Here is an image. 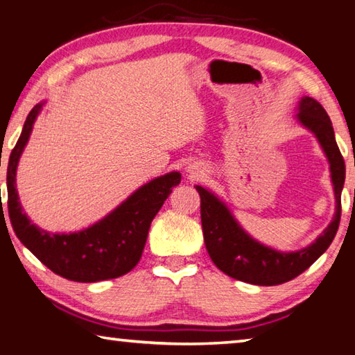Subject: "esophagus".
<instances>
[{
    "label": "esophagus",
    "mask_w": 355,
    "mask_h": 355,
    "mask_svg": "<svg viewBox=\"0 0 355 355\" xmlns=\"http://www.w3.org/2000/svg\"><path fill=\"white\" fill-rule=\"evenodd\" d=\"M188 172H189V173H192V175H194V177H196V175H199V169H196V167H192V166H189V167H188Z\"/></svg>",
    "instance_id": "obj_1"
}]
</instances>
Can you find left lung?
I'll use <instances>...</instances> for the list:
<instances>
[{
  "mask_svg": "<svg viewBox=\"0 0 355 355\" xmlns=\"http://www.w3.org/2000/svg\"><path fill=\"white\" fill-rule=\"evenodd\" d=\"M297 111L299 123L316 136L327 156L335 194L334 219L315 243L296 252L268 248L243 230L225 203L211 191L196 186L200 196L202 230L209 258L222 272L245 284L272 286L297 277L327 250L338 230L346 169L343 156L336 146L332 122L326 110L311 97L300 98Z\"/></svg>",
  "mask_w": 355,
  "mask_h": 355,
  "instance_id": "obj_1",
  "label": "left lung"
}]
</instances>
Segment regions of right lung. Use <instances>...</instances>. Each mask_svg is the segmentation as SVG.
Listing matches in <instances>:
<instances>
[{"instance_id":"obj_1","label":"right lung","mask_w":355,"mask_h":355,"mask_svg":"<svg viewBox=\"0 0 355 355\" xmlns=\"http://www.w3.org/2000/svg\"><path fill=\"white\" fill-rule=\"evenodd\" d=\"M42 106L44 103L35 105L28 114L21 135L9 156L8 209L12 228L23 245L48 269L64 279L92 284L120 277L139 263L150 224L173 186L180 183L182 173L169 172L153 178L97 224L81 232L50 233L42 230L23 213L15 188L17 166Z\"/></svg>"}]
</instances>
